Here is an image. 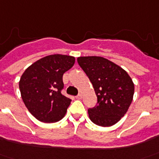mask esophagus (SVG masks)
Segmentation results:
<instances>
[{
	"label": "esophagus",
	"mask_w": 159,
	"mask_h": 159,
	"mask_svg": "<svg viewBox=\"0 0 159 159\" xmlns=\"http://www.w3.org/2000/svg\"><path fill=\"white\" fill-rule=\"evenodd\" d=\"M83 98V94L82 93H79L78 95H76V99H78V100H80V99Z\"/></svg>",
	"instance_id": "esophagus-1"
}]
</instances>
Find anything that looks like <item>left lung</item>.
I'll return each mask as SVG.
<instances>
[{"instance_id":"obj_1","label":"left lung","mask_w":159,"mask_h":159,"mask_svg":"<svg viewBox=\"0 0 159 159\" xmlns=\"http://www.w3.org/2000/svg\"><path fill=\"white\" fill-rule=\"evenodd\" d=\"M77 62L97 96V106L88 111L90 120L100 126H114L126 114L132 103L133 80L125 70L102 57H79Z\"/></svg>"}]
</instances>
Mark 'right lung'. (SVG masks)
I'll list each match as a JSON object with an SVG mask.
<instances>
[{"mask_svg":"<svg viewBox=\"0 0 159 159\" xmlns=\"http://www.w3.org/2000/svg\"><path fill=\"white\" fill-rule=\"evenodd\" d=\"M75 64L72 56L53 54L31 64L19 82L26 108L38 120L53 123L66 114L71 100L62 95L63 75Z\"/></svg>","mask_w":159,"mask_h":159,"instance_id":"obj_1","label":"right lung"}]
</instances>
